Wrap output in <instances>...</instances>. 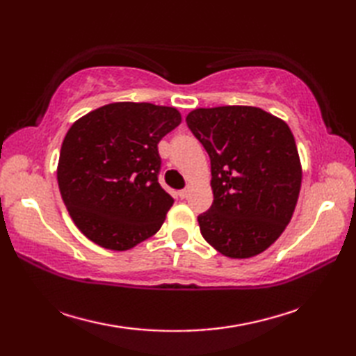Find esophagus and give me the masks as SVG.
<instances>
[{"label":"esophagus","mask_w":356,"mask_h":356,"mask_svg":"<svg viewBox=\"0 0 356 356\" xmlns=\"http://www.w3.org/2000/svg\"><path fill=\"white\" fill-rule=\"evenodd\" d=\"M188 195H190V188H185V190H180L179 191V197L180 199H186Z\"/></svg>","instance_id":"esophagus-1"}]
</instances>
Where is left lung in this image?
<instances>
[{"instance_id":"left-lung-1","label":"left lung","mask_w":356,"mask_h":356,"mask_svg":"<svg viewBox=\"0 0 356 356\" xmlns=\"http://www.w3.org/2000/svg\"><path fill=\"white\" fill-rule=\"evenodd\" d=\"M186 124L211 159L214 200L197 217L203 238L231 259L266 251L300 194L303 172L291 128L248 105L195 108Z\"/></svg>"}]
</instances>
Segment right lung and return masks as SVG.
<instances>
[{"instance_id": "right-lung-1", "label": "right lung", "mask_w": 356, "mask_h": 356, "mask_svg": "<svg viewBox=\"0 0 356 356\" xmlns=\"http://www.w3.org/2000/svg\"><path fill=\"white\" fill-rule=\"evenodd\" d=\"M180 122L174 107L115 102L70 127L58 185L72 220L93 243L127 251L161 229L174 200L159 185L157 143Z\"/></svg>"}]
</instances>
